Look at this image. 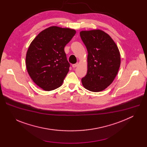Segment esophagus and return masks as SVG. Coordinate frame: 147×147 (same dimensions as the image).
<instances>
[{"instance_id": "1", "label": "esophagus", "mask_w": 147, "mask_h": 147, "mask_svg": "<svg viewBox=\"0 0 147 147\" xmlns=\"http://www.w3.org/2000/svg\"><path fill=\"white\" fill-rule=\"evenodd\" d=\"M78 66V63H76V64H73V65H72L73 67H74V68H75V67H77Z\"/></svg>"}]
</instances>
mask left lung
I'll list each match as a JSON object with an SVG mask.
<instances>
[{"label":"left lung","instance_id":"8db88e82","mask_svg":"<svg viewBox=\"0 0 147 147\" xmlns=\"http://www.w3.org/2000/svg\"><path fill=\"white\" fill-rule=\"evenodd\" d=\"M80 35L87 51V73L81 79L86 89L100 92L109 86L120 66V54L112 38L100 30L81 31Z\"/></svg>","mask_w":147,"mask_h":147}]
</instances>
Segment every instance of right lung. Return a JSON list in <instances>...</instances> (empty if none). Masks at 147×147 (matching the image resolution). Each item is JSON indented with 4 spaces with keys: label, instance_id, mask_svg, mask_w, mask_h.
<instances>
[{
    "label": "right lung",
    "instance_id": "add662e5",
    "mask_svg": "<svg viewBox=\"0 0 147 147\" xmlns=\"http://www.w3.org/2000/svg\"><path fill=\"white\" fill-rule=\"evenodd\" d=\"M76 30L52 26L42 31L31 42L26 57L27 71L32 81L45 91L60 87L69 71L65 47Z\"/></svg>",
    "mask_w": 147,
    "mask_h": 147
}]
</instances>
